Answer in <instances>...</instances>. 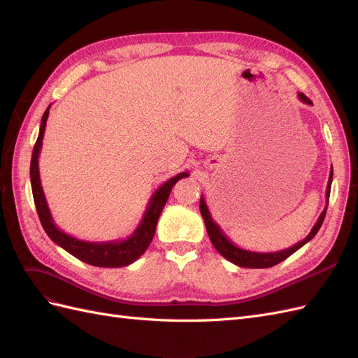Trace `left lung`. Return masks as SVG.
<instances>
[{
  "label": "left lung",
  "mask_w": 358,
  "mask_h": 358,
  "mask_svg": "<svg viewBox=\"0 0 358 358\" xmlns=\"http://www.w3.org/2000/svg\"><path fill=\"white\" fill-rule=\"evenodd\" d=\"M297 96H299L300 101H303L305 104L312 106V101L308 99V96H306L305 94L299 92ZM331 180H333V167H331V171H330L327 189H326L327 204H329V199H330ZM327 204H326V208H324V210L321 212L318 221L315 222V225L312 227L310 233L305 237V239L297 242L296 245H292L291 248H287V249H282V251H276V252H255V251H248V249H242V248H239L237 245H234V243L229 239V237L225 236V233L222 231L221 227L213 221L212 215H210V210L208 209V204H206V200H204L203 196H201V199H200V212H201V216H203V220H204L206 230H208L210 242L213 243L216 251H218L224 258H227V259H229V262H231L233 264L239 266V267H248V268H267V267H273V266L279 264L280 262H284L285 258H288L289 255H292L296 251H299V249H300L303 245H306L308 242H310V241L313 239V237H315V234H317L318 230L321 229L324 218H326Z\"/></svg>",
  "instance_id": "left-lung-1"
}]
</instances>
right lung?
I'll return each mask as SVG.
<instances>
[{
	"label": "right lung",
	"mask_w": 358,
	"mask_h": 358,
	"mask_svg": "<svg viewBox=\"0 0 358 358\" xmlns=\"http://www.w3.org/2000/svg\"><path fill=\"white\" fill-rule=\"evenodd\" d=\"M49 109L43 113L41 124H40V131L37 142L32 149V157H31V167H29V178H31V188H32V196H34L36 209L38 213L40 222L45 229L46 234L50 239L55 242L62 249H66L69 254L73 257L79 258L80 262L88 263L95 267H124L134 263L137 258L142 257L148 246L150 245L154 239V234L157 230L158 218L164 209L166 201L170 196L171 188L175 187V183L180 180L182 178H188V171H182L179 175L173 176L167 182L162 183V185L152 194L150 197L148 208L143 213V218L137 225V229L129 234L128 237L122 241H109V242H88V241H80L78 237H73L62 230L58 229L52 218L50 209L46 201V196L43 192L41 180H40V171H38V155L43 146V137H45V129H46V121L49 117Z\"/></svg>",
	"instance_id": "1"
}]
</instances>
